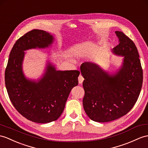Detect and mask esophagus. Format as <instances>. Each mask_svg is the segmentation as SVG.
<instances>
[{
    "instance_id": "1",
    "label": "esophagus",
    "mask_w": 148,
    "mask_h": 148,
    "mask_svg": "<svg viewBox=\"0 0 148 148\" xmlns=\"http://www.w3.org/2000/svg\"><path fill=\"white\" fill-rule=\"evenodd\" d=\"M84 77H83V76L82 75H79V77H78V82H79V84H82L83 83V82H84Z\"/></svg>"
}]
</instances>
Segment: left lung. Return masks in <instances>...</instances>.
<instances>
[{"label":"left lung","mask_w":148,"mask_h":148,"mask_svg":"<svg viewBox=\"0 0 148 148\" xmlns=\"http://www.w3.org/2000/svg\"><path fill=\"white\" fill-rule=\"evenodd\" d=\"M119 45L113 52L124 56L123 65L109 75L96 64L85 62L80 66L85 80L83 106L93 121H112L127 114L134 107L141 90L143 73L135 44L121 31L115 32Z\"/></svg>","instance_id":"obj_1"}]
</instances>
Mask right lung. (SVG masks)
<instances>
[{"mask_svg":"<svg viewBox=\"0 0 148 148\" xmlns=\"http://www.w3.org/2000/svg\"><path fill=\"white\" fill-rule=\"evenodd\" d=\"M53 41L52 36L45 31H29L14 45L5 71V86L12 105L23 117L37 123L57 120L63 112L71 90L78 84V70L56 71L51 64L38 83L24 76V51L45 48Z\"/></svg>","mask_w":148,"mask_h":148,"instance_id":"obj_1","label":"right lung"}]
</instances>
